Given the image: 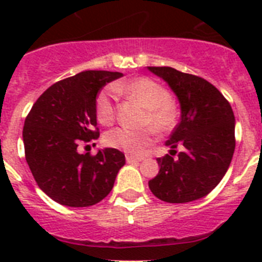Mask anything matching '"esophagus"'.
<instances>
[{
  "mask_svg": "<svg viewBox=\"0 0 262 262\" xmlns=\"http://www.w3.org/2000/svg\"><path fill=\"white\" fill-rule=\"evenodd\" d=\"M143 158H136V156H126V162L127 163H139L141 162Z\"/></svg>",
  "mask_w": 262,
  "mask_h": 262,
  "instance_id": "obj_1",
  "label": "esophagus"
}]
</instances>
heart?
<instances>
[{
	"label": "heart",
	"instance_id": "obj_1",
	"mask_svg": "<svg viewBox=\"0 0 262 262\" xmlns=\"http://www.w3.org/2000/svg\"><path fill=\"white\" fill-rule=\"evenodd\" d=\"M122 91L145 107L143 122L149 125L156 133H168L178 123V107L171 99V94L163 84L149 77H137L123 84L102 90L95 99L96 118L103 125H111L115 121L117 108L114 104V92ZM145 129L115 127L104 136L106 145L130 155H140L154 141V131Z\"/></svg>",
	"mask_w": 262,
	"mask_h": 262
}]
</instances>
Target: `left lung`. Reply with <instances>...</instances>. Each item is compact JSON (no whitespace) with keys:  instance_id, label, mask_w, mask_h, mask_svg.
I'll list each match as a JSON object with an SVG mask.
<instances>
[{"instance_id":"8db88e82","label":"left lung","mask_w":262,"mask_h":262,"mask_svg":"<svg viewBox=\"0 0 262 262\" xmlns=\"http://www.w3.org/2000/svg\"><path fill=\"white\" fill-rule=\"evenodd\" d=\"M170 85L181 104V122L167 140L170 155L158 158L159 174L148 185L162 201L190 203L222 181L235 149V117L215 85L170 67H148ZM184 151L174 158V148Z\"/></svg>"}]
</instances>
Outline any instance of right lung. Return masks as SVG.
Masks as SVG:
<instances>
[{"instance_id": "obj_1", "label": "right lung", "mask_w": 262, "mask_h": 262, "mask_svg": "<svg viewBox=\"0 0 262 262\" xmlns=\"http://www.w3.org/2000/svg\"><path fill=\"white\" fill-rule=\"evenodd\" d=\"M119 72L85 71L47 88L28 113L23 127L26 160L38 186L55 203L90 207L102 201L125 164L115 148L96 155L79 154L81 141L99 137L95 99Z\"/></svg>"}]
</instances>
